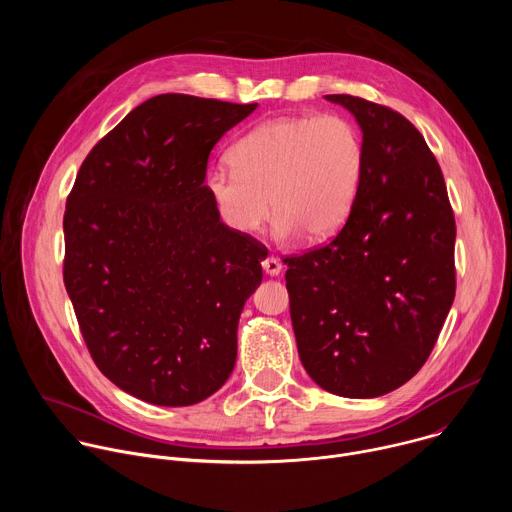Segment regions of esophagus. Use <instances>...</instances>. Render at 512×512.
Segmentation results:
<instances>
[{"label": "esophagus", "mask_w": 512, "mask_h": 512, "mask_svg": "<svg viewBox=\"0 0 512 512\" xmlns=\"http://www.w3.org/2000/svg\"><path fill=\"white\" fill-rule=\"evenodd\" d=\"M261 265H263V271H265L267 275H279V273H281V263H279V259H275V257H267Z\"/></svg>", "instance_id": "obj_1"}]
</instances>
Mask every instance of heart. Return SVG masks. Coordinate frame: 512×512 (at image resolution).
Instances as JSON below:
<instances>
[{
  "instance_id": "1",
  "label": "heart",
  "mask_w": 512,
  "mask_h": 512,
  "mask_svg": "<svg viewBox=\"0 0 512 512\" xmlns=\"http://www.w3.org/2000/svg\"><path fill=\"white\" fill-rule=\"evenodd\" d=\"M233 170L212 168L206 190L225 225L259 233L275 216L277 239L324 241L354 208L362 172V137L340 115L277 117L245 133L229 152Z\"/></svg>"
}]
</instances>
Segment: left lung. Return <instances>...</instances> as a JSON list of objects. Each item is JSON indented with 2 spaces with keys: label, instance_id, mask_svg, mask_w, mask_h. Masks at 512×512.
I'll return each mask as SVG.
<instances>
[{
  "label": "left lung",
  "instance_id": "8db88e82",
  "mask_svg": "<svg viewBox=\"0 0 512 512\" xmlns=\"http://www.w3.org/2000/svg\"><path fill=\"white\" fill-rule=\"evenodd\" d=\"M324 99L356 119L364 172L334 241L285 259L289 314L312 381L373 399L405 385L440 336L456 296V223L440 164L403 115Z\"/></svg>",
  "mask_w": 512,
  "mask_h": 512
}]
</instances>
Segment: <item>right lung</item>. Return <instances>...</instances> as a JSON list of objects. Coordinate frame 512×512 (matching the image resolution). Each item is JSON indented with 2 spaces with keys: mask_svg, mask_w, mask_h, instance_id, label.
Instances as JSON below:
<instances>
[{
  "mask_svg": "<svg viewBox=\"0 0 512 512\" xmlns=\"http://www.w3.org/2000/svg\"><path fill=\"white\" fill-rule=\"evenodd\" d=\"M255 109L152 97L95 145L66 200L64 285L83 338L145 403H200L235 369L263 251L221 223L204 178L216 141Z\"/></svg>",
  "mask_w": 512,
  "mask_h": 512,
  "instance_id": "right-lung-1",
  "label": "right lung"
}]
</instances>
